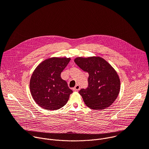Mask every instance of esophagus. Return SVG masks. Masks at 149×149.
I'll use <instances>...</instances> for the list:
<instances>
[{
    "label": "esophagus",
    "instance_id": "34e87169",
    "mask_svg": "<svg viewBox=\"0 0 149 149\" xmlns=\"http://www.w3.org/2000/svg\"><path fill=\"white\" fill-rule=\"evenodd\" d=\"M79 89H80V86H79V85H76V86L74 87V88H73V90H74V91H79Z\"/></svg>",
    "mask_w": 149,
    "mask_h": 149
}]
</instances>
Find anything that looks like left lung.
Here are the masks:
<instances>
[{
    "label": "left lung",
    "mask_w": 149,
    "mask_h": 149,
    "mask_svg": "<svg viewBox=\"0 0 149 149\" xmlns=\"http://www.w3.org/2000/svg\"><path fill=\"white\" fill-rule=\"evenodd\" d=\"M76 64L89 74L88 87L79 94L86 105L93 110H104L114 102L120 90V81L110 64L100 57L75 59Z\"/></svg>",
    "instance_id": "left-lung-1"
}]
</instances>
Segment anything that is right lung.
<instances>
[{
	"label": "right lung",
	"instance_id": "obj_1",
	"mask_svg": "<svg viewBox=\"0 0 149 149\" xmlns=\"http://www.w3.org/2000/svg\"><path fill=\"white\" fill-rule=\"evenodd\" d=\"M67 58H51L40 63L30 80V90L35 101L40 107L56 110L63 107L72 91L61 74L70 62Z\"/></svg>",
	"mask_w": 149,
	"mask_h": 149
}]
</instances>
